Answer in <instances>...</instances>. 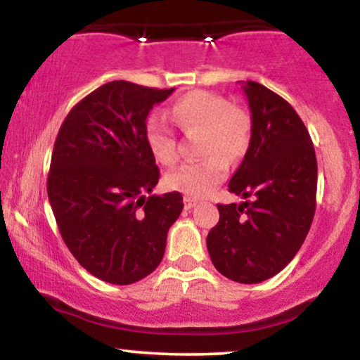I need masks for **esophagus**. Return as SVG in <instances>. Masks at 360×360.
I'll list each match as a JSON object with an SVG mask.
<instances>
[{"label": "esophagus", "instance_id": "1", "mask_svg": "<svg viewBox=\"0 0 360 360\" xmlns=\"http://www.w3.org/2000/svg\"><path fill=\"white\" fill-rule=\"evenodd\" d=\"M194 206H196V201L191 200V198H184V208L186 210H191V208H194Z\"/></svg>", "mask_w": 360, "mask_h": 360}]
</instances>
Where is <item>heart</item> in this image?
I'll return each mask as SVG.
<instances>
[{
  "mask_svg": "<svg viewBox=\"0 0 360 360\" xmlns=\"http://www.w3.org/2000/svg\"><path fill=\"white\" fill-rule=\"evenodd\" d=\"M171 122L186 135L200 134L198 152L206 155L183 164L166 176V186L186 198H203L225 179L229 160L245 154L252 139L250 115L226 98L210 91H191L174 103ZM146 142L157 162L171 166L177 160V139L166 120L150 117L146 123Z\"/></svg>",
  "mask_w": 360,
  "mask_h": 360,
  "instance_id": "obj_1",
  "label": "heart"
}]
</instances>
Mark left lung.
<instances>
[{"label": "left lung", "instance_id": "1", "mask_svg": "<svg viewBox=\"0 0 360 360\" xmlns=\"http://www.w3.org/2000/svg\"><path fill=\"white\" fill-rule=\"evenodd\" d=\"M252 139L229 183L240 205H218L220 220L206 237L225 278L255 284L283 271L298 254L316 208V155L295 108L259 82L242 86Z\"/></svg>", "mask_w": 360, "mask_h": 360}]
</instances>
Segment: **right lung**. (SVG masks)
I'll list each match as a JSON object with an SVG mask.
<instances>
[{
    "mask_svg": "<svg viewBox=\"0 0 360 360\" xmlns=\"http://www.w3.org/2000/svg\"><path fill=\"white\" fill-rule=\"evenodd\" d=\"M172 91L106 82L69 111L53 143L47 194L62 240L106 283L150 274L183 212L181 193L146 196L159 183L146 122Z\"/></svg>",
    "mask_w": 360,
    "mask_h": 360,
    "instance_id": "1",
    "label": "right lung"
}]
</instances>
